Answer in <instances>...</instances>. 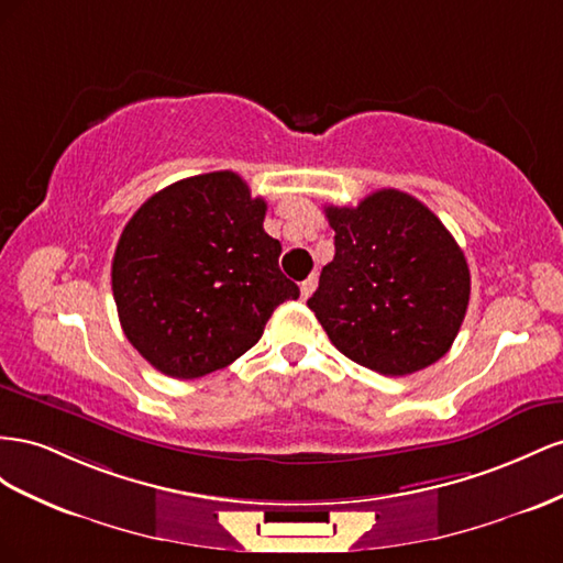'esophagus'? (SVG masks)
Here are the masks:
<instances>
[{
    "instance_id": "obj_1",
    "label": "esophagus",
    "mask_w": 563,
    "mask_h": 563,
    "mask_svg": "<svg viewBox=\"0 0 563 563\" xmlns=\"http://www.w3.org/2000/svg\"><path fill=\"white\" fill-rule=\"evenodd\" d=\"M316 285H318V278H316V273H311V276L303 280L301 285H299V292H301V299H309L311 295H313V290H316Z\"/></svg>"
}]
</instances>
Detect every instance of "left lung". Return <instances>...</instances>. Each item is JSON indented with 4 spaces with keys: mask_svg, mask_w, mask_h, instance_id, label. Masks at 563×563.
<instances>
[{
    "mask_svg": "<svg viewBox=\"0 0 563 563\" xmlns=\"http://www.w3.org/2000/svg\"><path fill=\"white\" fill-rule=\"evenodd\" d=\"M334 260L307 301L346 358L387 377L437 363L470 303L464 252L427 205L382 188L358 207H325Z\"/></svg>",
    "mask_w": 563,
    "mask_h": 563,
    "instance_id": "left-lung-1",
    "label": "left lung"
}]
</instances>
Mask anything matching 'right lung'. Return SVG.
<instances>
[{
	"label": "right lung",
	"mask_w": 563,
	"mask_h": 563,
	"mask_svg": "<svg viewBox=\"0 0 563 563\" xmlns=\"http://www.w3.org/2000/svg\"><path fill=\"white\" fill-rule=\"evenodd\" d=\"M266 202L235 172L181 179L143 202L112 256L126 340L155 371L192 379L243 356L299 297L264 231Z\"/></svg>",
	"instance_id": "right-lung-1"
}]
</instances>
